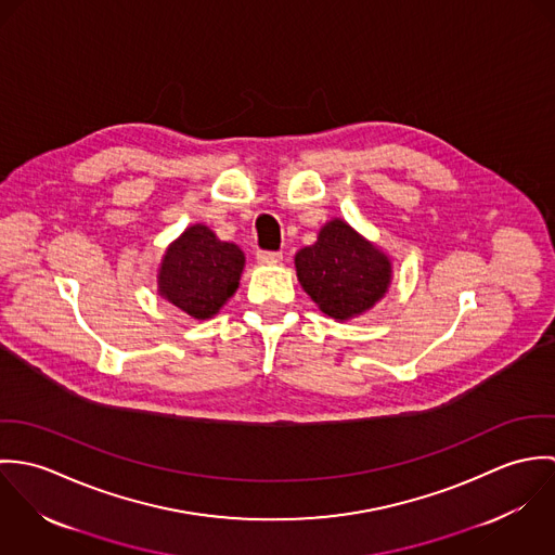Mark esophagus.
<instances>
[{
  "label": "esophagus",
  "mask_w": 555,
  "mask_h": 555,
  "mask_svg": "<svg viewBox=\"0 0 555 555\" xmlns=\"http://www.w3.org/2000/svg\"><path fill=\"white\" fill-rule=\"evenodd\" d=\"M256 260H258L260 264H275V262H280V260H282V254H280V251L260 249V251L256 254Z\"/></svg>",
  "instance_id": "1"
}]
</instances>
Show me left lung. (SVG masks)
Instances as JSON below:
<instances>
[{"label": "left lung", "mask_w": 555, "mask_h": 555, "mask_svg": "<svg viewBox=\"0 0 555 555\" xmlns=\"http://www.w3.org/2000/svg\"><path fill=\"white\" fill-rule=\"evenodd\" d=\"M304 291L326 317L335 320L363 314L389 288L391 262L346 222H328L314 245L295 256Z\"/></svg>", "instance_id": "1"}]
</instances>
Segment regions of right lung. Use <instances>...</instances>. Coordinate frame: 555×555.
<instances>
[{"label": "right lung", "instance_id": "add662e5", "mask_svg": "<svg viewBox=\"0 0 555 555\" xmlns=\"http://www.w3.org/2000/svg\"><path fill=\"white\" fill-rule=\"evenodd\" d=\"M243 251L216 237L207 227H190L168 249L159 267V295L190 317L218 314L235 295Z\"/></svg>", "mask_w": 555, "mask_h": 555}]
</instances>
